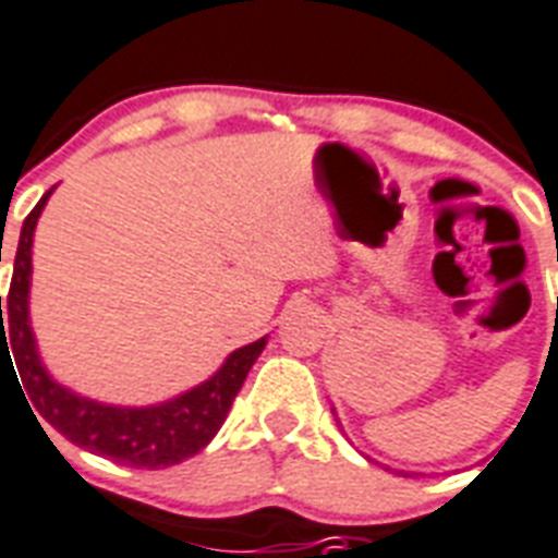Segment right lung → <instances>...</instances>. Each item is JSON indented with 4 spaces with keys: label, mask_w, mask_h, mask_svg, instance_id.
<instances>
[{
    "label": "right lung",
    "mask_w": 558,
    "mask_h": 558,
    "mask_svg": "<svg viewBox=\"0 0 558 558\" xmlns=\"http://www.w3.org/2000/svg\"><path fill=\"white\" fill-rule=\"evenodd\" d=\"M52 190L43 195L37 207L25 216L23 231H20V245H16L14 254V278H11V292H8L5 304L8 318H2L0 295V363L2 356L8 363L14 354L25 389L23 395H28L25 403L32 400L28 410L35 407L32 415L40 412V418L49 421L54 430L61 433L63 439H70L72 445L113 459L119 465H178V462H184L202 448H207L213 436L219 433L228 412H231L233 398L248 377L251 365L257 363V356L266 348V336L228 354L222 368L204 383L163 403H151V407H113V403L93 401V398H84V395L72 392L58 380H52V374L46 372V365L37 354V339H34L32 318H28L34 228H37V219H40Z\"/></svg>",
    "instance_id": "right-lung-1"
}]
</instances>
